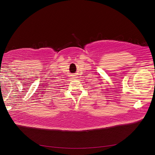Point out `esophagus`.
Wrapping results in <instances>:
<instances>
[{
  "label": "esophagus",
  "instance_id": "obj_1",
  "mask_svg": "<svg viewBox=\"0 0 155 155\" xmlns=\"http://www.w3.org/2000/svg\"><path fill=\"white\" fill-rule=\"evenodd\" d=\"M77 78V77H75V75H73L71 76V80H76Z\"/></svg>",
  "mask_w": 155,
  "mask_h": 155
}]
</instances>
